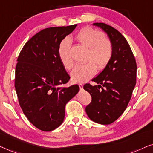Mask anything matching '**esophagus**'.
<instances>
[{"mask_svg": "<svg viewBox=\"0 0 153 153\" xmlns=\"http://www.w3.org/2000/svg\"><path fill=\"white\" fill-rule=\"evenodd\" d=\"M79 85V88H80V90H82V88H83V85L82 84V83H79L78 84Z\"/></svg>", "mask_w": 153, "mask_h": 153, "instance_id": "1", "label": "esophagus"}]
</instances>
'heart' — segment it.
<instances>
[{
  "mask_svg": "<svg viewBox=\"0 0 153 153\" xmlns=\"http://www.w3.org/2000/svg\"><path fill=\"white\" fill-rule=\"evenodd\" d=\"M79 43L88 48L86 61L82 65H78L71 72V78L76 82H85L95 75L97 69L103 70L109 64L113 56L114 48L111 42L104 37L103 32L96 29L85 27L75 35ZM58 54L61 63L67 70H71L74 65L71 56V42L65 38L60 42ZM98 67H96V65Z\"/></svg>",
  "mask_w": 153,
  "mask_h": 153,
  "instance_id": "1",
  "label": "heart"
}]
</instances>
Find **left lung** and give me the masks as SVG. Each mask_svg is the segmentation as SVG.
<instances>
[{
    "label": "left lung",
    "mask_w": 153,
    "mask_h": 153,
    "mask_svg": "<svg viewBox=\"0 0 153 153\" xmlns=\"http://www.w3.org/2000/svg\"><path fill=\"white\" fill-rule=\"evenodd\" d=\"M93 25L107 34L114 52L109 64L92 80L98 85L83 86L92 97L85 111L92 121L107 125L114 122L128 106L136 83L137 65L128 42L119 31L105 23Z\"/></svg>",
    "instance_id": "1"
}]
</instances>
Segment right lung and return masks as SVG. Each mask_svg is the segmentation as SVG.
Returning <instances> with one entry per match:
<instances>
[{"instance_id": "add662e5", "label": "right lung", "mask_w": 153, "mask_h": 153, "mask_svg": "<svg viewBox=\"0 0 153 153\" xmlns=\"http://www.w3.org/2000/svg\"><path fill=\"white\" fill-rule=\"evenodd\" d=\"M77 25L42 30L21 50L15 68V88L19 104L29 121L39 130L51 131L63 123L65 107L79 92L70 80L58 54L62 40Z\"/></svg>"}]
</instances>
